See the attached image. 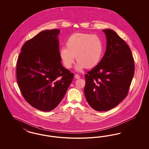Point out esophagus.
Listing matches in <instances>:
<instances>
[{
    "instance_id": "obj_1",
    "label": "esophagus",
    "mask_w": 149,
    "mask_h": 149,
    "mask_svg": "<svg viewBox=\"0 0 149 149\" xmlns=\"http://www.w3.org/2000/svg\"><path fill=\"white\" fill-rule=\"evenodd\" d=\"M75 78L78 79H79V78H80V75H79L78 74H75Z\"/></svg>"
}]
</instances>
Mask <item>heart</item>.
<instances>
[{
    "label": "heart",
    "mask_w": 149,
    "mask_h": 149,
    "mask_svg": "<svg viewBox=\"0 0 149 149\" xmlns=\"http://www.w3.org/2000/svg\"><path fill=\"white\" fill-rule=\"evenodd\" d=\"M65 45L66 47L61 48L59 52L62 63L65 68H71L76 57L78 60L76 68L79 71L86 67L91 69L96 66L104 51L101 38L91 33H74L68 38Z\"/></svg>",
    "instance_id": "obj_1"
}]
</instances>
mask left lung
<instances>
[{"mask_svg":"<svg viewBox=\"0 0 149 149\" xmlns=\"http://www.w3.org/2000/svg\"><path fill=\"white\" fill-rule=\"evenodd\" d=\"M107 37L104 55L85 75V98L97 111L117 106L127 95L135 71L134 59L127 44L114 31L103 30Z\"/></svg>","mask_w":149,"mask_h":149,"instance_id":"obj_1","label":"left lung"}]
</instances>
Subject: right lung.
Listing matches in <instances>:
<instances>
[{
  "label": "right lung",
  "instance_id": "obj_1",
  "mask_svg": "<svg viewBox=\"0 0 149 149\" xmlns=\"http://www.w3.org/2000/svg\"><path fill=\"white\" fill-rule=\"evenodd\" d=\"M59 33L57 29L45 30L27 41L17 63V80L23 98L44 112L58 106L74 75L61 63Z\"/></svg>",
  "mask_w": 149,
  "mask_h": 149
}]
</instances>
